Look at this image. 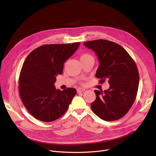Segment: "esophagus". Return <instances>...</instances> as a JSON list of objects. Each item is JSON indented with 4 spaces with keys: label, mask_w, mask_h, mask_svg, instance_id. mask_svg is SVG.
<instances>
[{
    "label": "esophagus",
    "mask_w": 156,
    "mask_h": 156,
    "mask_svg": "<svg viewBox=\"0 0 156 156\" xmlns=\"http://www.w3.org/2000/svg\"><path fill=\"white\" fill-rule=\"evenodd\" d=\"M85 90V88H77V92H83Z\"/></svg>",
    "instance_id": "1"
}]
</instances>
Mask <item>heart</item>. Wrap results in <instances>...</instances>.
I'll use <instances>...</instances> for the list:
<instances>
[{
	"label": "heart",
	"instance_id": "1",
	"mask_svg": "<svg viewBox=\"0 0 156 156\" xmlns=\"http://www.w3.org/2000/svg\"><path fill=\"white\" fill-rule=\"evenodd\" d=\"M92 57L90 55H89L88 54H83L81 55L80 57V59H82L84 58H87V57Z\"/></svg>",
	"mask_w": 156,
	"mask_h": 156
}]
</instances>
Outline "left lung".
<instances>
[{"label":"left lung","mask_w":156,"mask_h":156,"mask_svg":"<svg viewBox=\"0 0 156 156\" xmlns=\"http://www.w3.org/2000/svg\"><path fill=\"white\" fill-rule=\"evenodd\" d=\"M84 45L97 55L99 66L95 76L99 82L108 80V90H95L96 99L91 108L103 120L111 121L123 117L136 99L139 74L132 57L120 45L106 40L85 42Z\"/></svg>","instance_id":"8db88e82"}]
</instances>
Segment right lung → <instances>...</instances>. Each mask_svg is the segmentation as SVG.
Segmentation results:
<instances>
[{
    "mask_svg": "<svg viewBox=\"0 0 156 156\" xmlns=\"http://www.w3.org/2000/svg\"><path fill=\"white\" fill-rule=\"evenodd\" d=\"M80 42L47 44L33 51L24 61L19 78V92L24 107L44 122L61 117L76 94L74 88L56 89V76L62 73L64 62L75 52Z\"/></svg>",
    "mask_w": 156,
    "mask_h": 156,
    "instance_id": "add662e5",
    "label": "right lung"
}]
</instances>
